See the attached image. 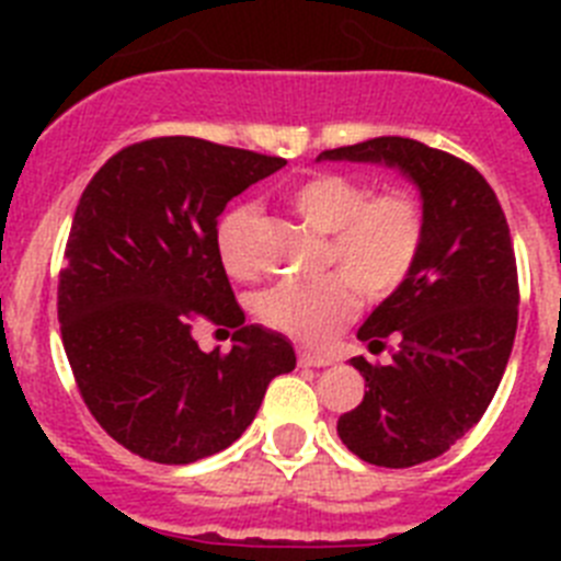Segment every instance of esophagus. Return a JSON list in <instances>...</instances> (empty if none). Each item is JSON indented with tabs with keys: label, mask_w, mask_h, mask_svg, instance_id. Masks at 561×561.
<instances>
[{
	"label": "esophagus",
	"mask_w": 561,
	"mask_h": 561,
	"mask_svg": "<svg viewBox=\"0 0 561 561\" xmlns=\"http://www.w3.org/2000/svg\"><path fill=\"white\" fill-rule=\"evenodd\" d=\"M297 362H300V368H329L331 365L329 356L309 354V351H300V354H297Z\"/></svg>",
	"instance_id": "34e87169"
}]
</instances>
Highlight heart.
Masks as SVG:
<instances>
[{"label":"heart","mask_w":561,"mask_h":561,"mask_svg":"<svg viewBox=\"0 0 561 561\" xmlns=\"http://www.w3.org/2000/svg\"><path fill=\"white\" fill-rule=\"evenodd\" d=\"M286 205L325 238V264L336 272L317 280H284L257 297V314L272 329L306 345L331 340L356 309V289L370 300L393 295L419 261L424 210L408 191L370 196L345 173L320 171L284 193ZM255 207L236 205L221 216L216 247L236 277L255 272L250 232Z\"/></svg>","instance_id":"obj_1"}]
</instances>
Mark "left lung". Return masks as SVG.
<instances>
[{"label":"left lung","instance_id":"obj_1","mask_svg":"<svg viewBox=\"0 0 561 561\" xmlns=\"http://www.w3.org/2000/svg\"><path fill=\"white\" fill-rule=\"evenodd\" d=\"M317 160L388 165L421 193L424 244L408 280L356 331L388 365L354 356L359 408L340 415L342 444L374 466L408 469L447 453L492 404L517 334V261L492 185L469 162L408 137L331 148Z\"/></svg>","mask_w":561,"mask_h":561}]
</instances>
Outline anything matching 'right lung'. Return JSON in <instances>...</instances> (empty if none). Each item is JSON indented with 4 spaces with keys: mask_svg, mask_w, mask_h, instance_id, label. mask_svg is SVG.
Wrapping results in <instances>:
<instances>
[{
    "mask_svg": "<svg viewBox=\"0 0 561 561\" xmlns=\"http://www.w3.org/2000/svg\"><path fill=\"white\" fill-rule=\"evenodd\" d=\"M286 160L199 137L123 148L78 202L58 280L64 351L89 413L128 453L193 463L241 438L270 381L295 370L284 334L244 325L216 225ZM236 328L205 355L190 320Z\"/></svg>",
    "mask_w": 561,
    "mask_h": 561,
    "instance_id": "obj_1",
    "label": "right lung"
}]
</instances>
